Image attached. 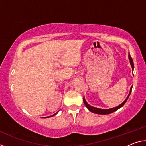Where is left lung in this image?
I'll return each mask as SVG.
<instances>
[{"mask_svg":"<svg viewBox=\"0 0 146 146\" xmlns=\"http://www.w3.org/2000/svg\"><path fill=\"white\" fill-rule=\"evenodd\" d=\"M129 60H130V64H131V67H132V69H133H133H134V64H133V59L131 58V56H130L129 54ZM132 87H133V86H131V88L129 94V95L127 96V97L126 99H125L124 101H123V102H122V104H121L120 105H119V106H117V107H116V108H111V109H109V110H102V109H99V108H97L93 107V106L89 105L86 102V101L85 100L84 97L83 98L84 103V104L86 105V107H87V108L88 109V110H90L91 112H92L93 113H96V114H99V115H108V114H110V113H112L113 112L116 111L118 110V109H120L121 107H122V106L124 105V104L126 102V101L127 100L128 98H129V97L131 92Z\"/></svg>","mask_w":146,"mask_h":146,"instance_id":"obj_1","label":"left lung"}]
</instances>
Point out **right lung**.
I'll list each match as a JSON object with an SVG mask.
<instances>
[{
	"instance_id": "add662e5",
	"label": "right lung",
	"mask_w": 146,
	"mask_h": 146,
	"mask_svg": "<svg viewBox=\"0 0 146 146\" xmlns=\"http://www.w3.org/2000/svg\"><path fill=\"white\" fill-rule=\"evenodd\" d=\"M56 113H55V114H54V115H51V116H49V117H53V116H54V115H55ZM48 117H46V118H48Z\"/></svg>"
}]
</instances>
